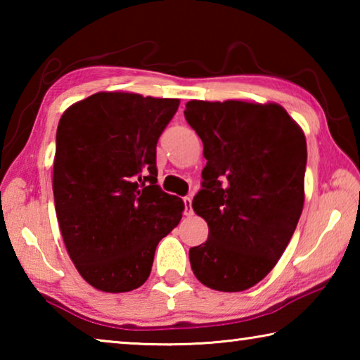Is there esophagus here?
I'll list each match as a JSON object with an SVG mask.
<instances>
[{
    "instance_id": "34e87169",
    "label": "esophagus",
    "mask_w": 360,
    "mask_h": 360,
    "mask_svg": "<svg viewBox=\"0 0 360 360\" xmlns=\"http://www.w3.org/2000/svg\"><path fill=\"white\" fill-rule=\"evenodd\" d=\"M182 202H184V214L186 216H192L193 211H192V198L191 197H184L182 198Z\"/></svg>"
}]
</instances>
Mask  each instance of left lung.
<instances>
[{
  "label": "left lung",
  "mask_w": 360,
  "mask_h": 360,
  "mask_svg": "<svg viewBox=\"0 0 360 360\" xmlns=\"http://www.w3.org/2000/svg\"><path fill=\"white\" fill-rule=\"evenodd\" d=\"M184 115L208 160L192 202L210 229L206 243L188 251L193 275L214 290H246L271 271L294 235L307 139L275 103L192 100Z\"/></svg>",
  "instance_id": "obj_1"
}]
</instances>
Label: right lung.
Returning <instances> with one entry per match:
<instances>
[{
    "instance_id": "1",
    "label": "right lung",
    "mask_w": 360,
    "mask_h": 360,
    "mask_svg": "<svg viewBox=\"0 0 360 360\" xmlns=\"http://www.w3.org/2000/svg\"><path fill=\"white\" fill-rule=\"evenodd\" d=\"M179 100L100 92L70 106L57 129L53 200L66 251L103 292H129L150 275L155 248L184 202L157 184V141Z\"/></svg>"
}]
</instances>
